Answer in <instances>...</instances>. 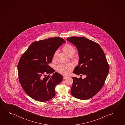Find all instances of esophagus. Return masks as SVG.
<instances>
[{
  "label": "esophagus",
  "instance_id": "1",
  "mask_svg": "<svg viewBox=\"0 0 125 125\" xmlns=\"http://www.w3.org/2000/svg\"><path fill=\"white\" fill-rule=\"evenodd\" d=\"M63 79H65L66 78H68V77L67 76L63 75Z\"/></svg>",
  "mask_w": 125,
  "mask_h": 125
}]
</instances>
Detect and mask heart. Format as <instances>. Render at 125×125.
<instances>
[{
    "instance_id": "obj_1",
    "label": "heart",
    "mask_w": 125,
    "mask_h": 125,
    "mask_svg": "<svg viewBox=\"0 0 125 125\" xmlns=\"http://www.w3.org/2000/svg\"><path fill=\"white\" fill-rule=\"evenodd\" d=\"M63 51L69 57L74 55L75 52V50L72 46L70 44H66L63 48ZM57 51L54 53L53 59H55ZM72 69V66L71 65L59 64L56 67V70L57 72L61 74H68L69 70Z\"/></svg>"
}]
</instances>
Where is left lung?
Wrapping results in <instances>:
<instances>
[{"label": "left lung", "instance_id": "1", "mask_svg": "<svg viewBox=\"0 0 125 125\" xmlns=\"http://www.w3.org/2000/svg\"><path fill=\"white\" fill-rule=\"evenodd\" d=\"M67 40L75 46L79 57L73 73L86 76L84 79L72 77L71 94L78 99H88L102 88L108 74L109 67L104 52L98 43L84 37H68Z\"/></svg>", "mask_w": 125, "mask_h": 125}]
</instances>
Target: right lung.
Listing matches in <instances>:
<instances>
[{
  "label": "right lung",
  "mask_w": 125,
  "mask_h": 125,
  "mask_svg": "<svg viewBox=\"0 0 125 125\" xmlns=\"http://www.w3.org/2000/svg\"><path fill=\"white\" fill-rule=\"evenodd\" d=\"M66 41L61 37H53L31 44L19 62V82L25 92L35 100L45 102L55 95V87L63 80L62 74L49 64L53 54ZM53 73L46 76L45 74Z\"/></svg>",
  "instance_id": "right-lung-1"
}]
</instances>
